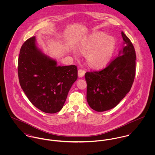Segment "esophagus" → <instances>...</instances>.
Wrapping results in <instances>:
<instances>
[{
	"mask_svg": "<svg viewBox=\"0 0 155 155\" xmlns=\"http://www.w3.org/2000/svg\"><path fill=\"white\" fill-rule=\"evenodd\" d=\"M85 71L82 70V69H79L78 70V76L80 77V78H82L85 75Z\"/></svg>",
	"mask_w": 155,
	"mask_h": 155,
	"instance_id": "34e87169",
	"label": "esophagus"
}]
</instances>
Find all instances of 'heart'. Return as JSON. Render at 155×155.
Instances as JSON below:
<instances>
[{"instance_id": "b5f03b06", "label": "heart", "mask_w": 155, "mask_h": 155, "mask_svg": "<svg viewBox=\"0 0 155 155\" xmlns=\"http://www.w3.org/2000/svg\"><path fill=\"white\" fill-rule=\"evenodd\" d=\"M116 42L114 38L96 31L92 33L82 42L80 49L88 53V61L92 66L103 67L109 63L114 54Z\"/></svg>"}]
</instances>
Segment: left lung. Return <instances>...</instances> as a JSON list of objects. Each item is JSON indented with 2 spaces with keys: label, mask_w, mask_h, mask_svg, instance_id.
<instances>
[{
  "label": "left lung",
  "mask_w": 155,
  "mask_h": 155,
  "mask_svg": "<svg viewBox=\"0 0 155 155\" xmlns=\"http://www.w3.org/2000/svg\"><path fill=\"white\" fill-rule=\"evenodd\" d=\"M123 47L107 67L85 74L87 100L94 110L104 111L116 107L130 92L135 76L136 55L130 39L122 31Z\"/></svg>",
  "instance_id": "1"
}]
</instances>
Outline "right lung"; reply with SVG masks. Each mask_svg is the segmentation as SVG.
<instances>
[{"label": "right lung", "mask_w": 155, "mask_h": 155, "mask_svg": "<svg viewBox=\"0 0 155 155\" xmlns=\"http://www.w3.org/2000/svg\"><path fill=\"white\" fill-rule=\"evenodd\" d=\"M20 86L30 101L45 113L61 110L78 79L77 67L58 66L37 47L35 37L22 45L18 61Z\"/></svg>", "instance_id": "add662e5"}]
</instances>
